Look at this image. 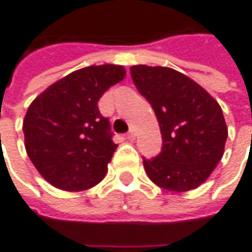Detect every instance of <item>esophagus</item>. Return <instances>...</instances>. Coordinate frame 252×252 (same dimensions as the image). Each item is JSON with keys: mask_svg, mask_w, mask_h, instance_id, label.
<instances>
[{"mask_svg": "<svg viewBox=\"0 0 252 252\" xmlns=\"http://www.w3.org/2000/svg\"><path fill=\"white\" fill-rule=\"evenodd\" d=\"M135 135H137L135 129H134V128H131V129L128 131V134H126V138H128L129 141H134V139H135Z\"/></svg>", "mask_w": 252, "mask_h": 252, "instance_id": "obj_1", "label": "esophagus"}]
</instances>
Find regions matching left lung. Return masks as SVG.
I'll return each instance as SVG.
<instances>
[{"instance_id":"1","label":"left lung","mask_w":252,"mask_h":252,"mask_svg":"<svg viewBox=\"0 0 252 252\" xmlns=\"http://www.w3.org/2000/svg\"><path fill=\"white\" fill-rule=\"evenodd\" d=\"M131 77L158 118L162 149L144 159L149 179L170 191L196 189L224 154L227 126L221 107L181 71L138 64Z\"/></svg>"}]
</instances>
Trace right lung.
<instances>
[{"mask_svg":"<svg viewBox=\"0 0 252 252\" xmlns=\"http://www.w3.org/2000/svg\"><path fill=\"white\" fill-rule=\"evenodd\" d=\"M124 77L118 64L89 66L52 84L29 105L22 126L27 154L55 188L86 190L104 178L117 145L97 103Z\"/></svg>","mask_w":252,"mask_h":252,"instance_id":"obj_1","label":"right lung"}]
</instances>
